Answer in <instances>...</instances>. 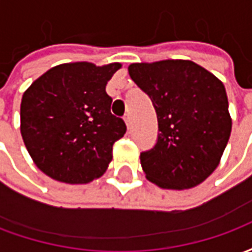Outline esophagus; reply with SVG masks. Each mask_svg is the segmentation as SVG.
I'll use <instances>...</instances> for the list:
<instances>
[{"label":"esophagus","mask_w":252,"mask_h":252,"mask_svg":"<svg viewBox=\"0 0 252 252\" xmlns=\"http://www.w3.org/2000/svg\"><path fill=\"white\" fill-rule=\"evenodd\" d=\"M124 121H126V126L129 128V126H131V116L126 115V117H124Z\"/></svg>","instance_id":"obj_1"}]
</instances>
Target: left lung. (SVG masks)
<instances>
[{"mask_svg":"<svg viewBox=\"0 0 252 252\" xmlns=\"http://www.w3.org/2000/svg\"><path fill=\"white\" fill-rule=\"evenodd\" d=\"M128 72L158 117L157 144L140 154L146 178L162 189L200 185L220 163L232 129L222 82L184 59L132 63Z\"/></svg>","mask_w":252,"mask_h":252,"instance_id":"obj_1","label":"left lung"}]
</instances>
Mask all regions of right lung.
<instances>
[{
  "label": "right lung",
  "instance_id": "1",
  "mask_svg": "<svg viewBox=\"0 0 252 252\" xmlns=\"http://www.w3.org/2000/svg\"><path fill=\"white\" fill-rule=\"evenodd\" d=\"M120 63H63L23 94L21 136L31 158L52 180L89 184L104 174L126 123L110 113L106 83Z\"/></svg>",
  "mask_w": 252,
  "mask_h": 252
}]
</instances>
